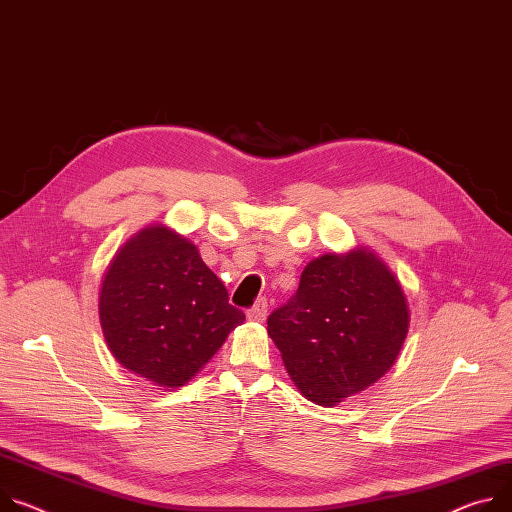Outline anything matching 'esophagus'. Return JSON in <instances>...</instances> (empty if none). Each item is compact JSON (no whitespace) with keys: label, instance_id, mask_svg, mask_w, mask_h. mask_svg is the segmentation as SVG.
<instances>
[{"label":"esophagus","instance_id":"1","mask_svg":"<svg viewBox=\"0 0 512 512\" xmlns=\"http://www.w3.org/2000/svg\"><path fill=\"white\" fill-rule=\"evenodd\" d=\"M265 316H267V300H265V298H259V300L255 302V306L247 312V318L253 320V322H263Z\"/></svg>","mask_w":512,"mask_h":512}]
</instances>
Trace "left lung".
I'll list each match as a JSON object with an SVG mask.
<instances>
[{
  "label": "left lung",
  "mask_w": 512,
  "mask_h": 512,
  "mask_svg": "<svg viewBox=\"0 0 512 512\" xmlns=\"http://www.w3.org/2000/svg\"><path fill=\"white\" fill-rule=\"evenodd\" d=\"M410 308L394 271L369 247L312 259L288 304L267 318L300 394L335 406L376 384L396 363Z\"/></svg>",
  "instance_id": "1"
}]
</instances>
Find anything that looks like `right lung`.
I'll use <instances>...</instances> for the list:
<instances>
[{
  "label": "right lung",
  "mask_w": 512,
  "mask_h": 512,
  "mask_svg": "<svg viewBox=\"0 0 512 512\" xmlns=\"http://www.w3.org/2000/svg\"><path fill=\"white\" fill-rule=\"evenodd\" d=\"M98 310L116 361L161 388L188 384L245 320L198 247L167 224L141 228L116 251Z\"/></svg>",
  "instance_id": "add662e5"
}]
</instances>
